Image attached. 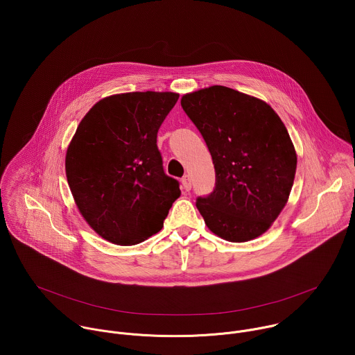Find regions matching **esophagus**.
<instances>
[{
    "label": "esophagus",
    "mask_w": 355,
    "mask_h": 355,
    "mask_svg": "<svg viewBox=\"0 0 355 355\" xmlns=\"http://www.w3.org/2000/svg\"><path fill=\"white\" fill-rule=\"evenodd\" d=\"M181 185H182V189H184V191H189V189H191V178H189L188 175L182 177Z\"/></svg>",
    "instance_id": "34e87169"
}]
</instances>
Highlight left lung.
<instances>
[{"mask_svg": "<svg viewBox=\"0 0 355 355\" xmlns=\"http://www.w3.org/2000/svg\"><path fill=\"white\" fill-rule=\"evenodd\" d=\"M181 107L215 166L214 192L196 199L208 229L233 243L261 236L286 205L296 173L284 122L263 99L223 85L182 95Z\"/></svg>", "mask_w": 355, "mask_h": 355, "instance_id": "1", "label": "left lung"}]
</instances>
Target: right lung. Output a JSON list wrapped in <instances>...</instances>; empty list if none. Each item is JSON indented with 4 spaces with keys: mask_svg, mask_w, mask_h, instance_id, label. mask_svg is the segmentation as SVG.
<instances>
[{
    "mask_svg": "<svg viewBox=\"0 0 355 355\" xmlns=\"http://www.w3.org/2000/svg\"><path fill=\"white\" fill-rule=\"evenodd\" d=\"M175 92H125L103 98L81 119L66 153L76 205L103 239L133 245L162 230L177 180L163 170L157 132Z\"/></svg>",
    "mask_w": 355,
    "mask_h": 355,
    "instance_id": "right-lung-1",
    "label": "right lung"
}]
</instances>
